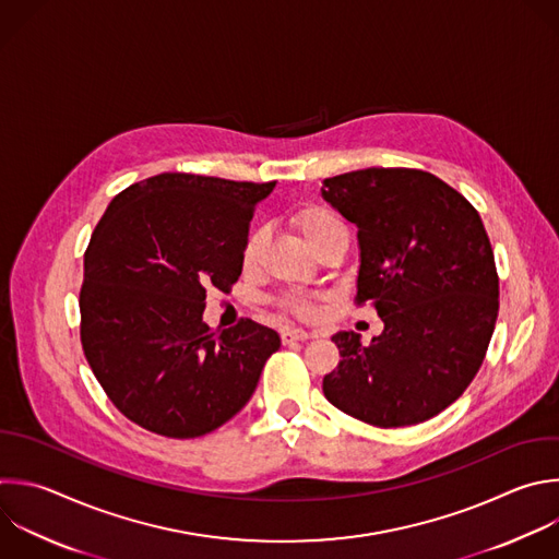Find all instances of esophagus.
<instances>
[{"instance_id":"obj_1","label":"esophagus","mask_w":559,"mask_h":559,"mask_svg":"<svg viewBox=\"0 0 559 559\" xmlns=\"http://www.w3.org/2000/svg\"><path fill=\"white\" fill-rule=\"evenodd\" d=\"M311 335L307 333V331H302V329H283L281 331V340H283V344H292V342H305V340H309Z\"/></svg>"}]
</instances>
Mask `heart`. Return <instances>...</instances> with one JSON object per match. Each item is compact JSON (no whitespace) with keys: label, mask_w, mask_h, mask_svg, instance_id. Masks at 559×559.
Masks as SVG:
<instances>
[{"label":"heart","mask_w":559,"mask_h":559,"mask_svg":"<svg viewBox=\"0 0 559 559\" xmlns=\"http://www.w3.org/2000/svg\"><path fill=\"white\" fill-rule=\"evenodd\" d=\"M289 222L309 241L311 248H316L324 237H329L337 230H346L344 219L335 211H331L326 206H318V204H305V206L294 209L289 213ZM263 241H265V235H263L261 228H254L246 237V243H243V250H241V261H243L246 267H252L259 261ZM278 307L298 316V318H313L316 316L313 300L302 298V296L278 298Z\"/></svg>","instance_id":"obj_1"}]
</instances>
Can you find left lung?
Listing matches in <instances>:
<instances>
[{
  "label": "left lung",
  "mask_w": 559,
  "mask_h": 559,
  "mask_svg": "<svg viewBox=\"0 0 559 559\" xmlns=\"http://www.w3.org/2000/svg\"><path fill=\"white\" fill-rule=\"evenodd\" d=\"M322 198L357 226L355 302L384 331L331 340L340 364L322 380L342 413L378 428L421 424L476 378L498 318V272L478 211L419 168H361L326 177Z\"/></svg>",
  "instance_id": "8db88e82"
}]
</instances>
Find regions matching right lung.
I'll use <instances>...</instances> for the list:
<instances>
[{
    "mask_svg": "<svg viewBox=\"0 0 559 559\" xmlns=\"http://www.w3.org/2000/svg\"><path fill=\"white\" fill-rule=\"evenodd\" d=\"M274 181L159 173L118 193L85 250L81 344L111 404L140 428L198 439L252 397L281 337L250 318L213 331L206 289L241 276L254 209Z\"/></svg>",
    "mask_w": 559,
    "mask_h": 559,
    "instance_id": "add662e5",
    "label": "right lung"
}]
</instances>
